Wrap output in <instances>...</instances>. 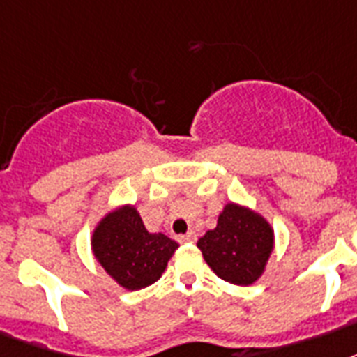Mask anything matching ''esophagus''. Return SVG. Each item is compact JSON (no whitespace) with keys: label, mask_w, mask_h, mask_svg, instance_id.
I'll list each match as a JSON object with an SVG mask.
<instances>
[{"label":"esophagus","mask_w":357,"mask_h":357,"mask_svg":"<svg viewBox=\"0 0 357 357\" xmlns=\"http://www.w3.org/2000/svg\"><path fill=\"white\" fill-rule=\"evenodd\" d=\"M179 242H183V244H192V242H196V233H187V234H181L179 236Z\"/></svg>","instance_id":"esophagus-1"}]
</instances>
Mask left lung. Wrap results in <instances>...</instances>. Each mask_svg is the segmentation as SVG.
I'll return each instance as SVG.
<instances>
[{"mask_svg":"<svg viewBox=\"0 0 357 357\" xmlns=\"http://www.w3.org/2000/svg\"><path fill=\"white\" fill-rule=\"evenodd\" d=\"M205 262L220 279L248 286L262 275L273 249V231L262 216L240 205H225L218 225L198 240Z\"/></svg>","mask_w":357,"mask_h":357,"instance_id":"left-lung-1","label":"left lung"}]
</instances>
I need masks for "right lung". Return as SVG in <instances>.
<instances>
[{"instance_id": "right-lung-1", "label": "right lung", "mask_w": 357, "mask_h": 357, "mask_svg": "<svg viewBox=\"0 0 357 357\" xmlns=\"http://www.w3.org/2000/svg\"><path fill=\"white\" fill-rule=\"evenodd\" d=\"M93 253L126 289H141L163 275L178 244L161 233H149L133 207L109 213L95 229Z\"/></svg>"}]
</instances>
